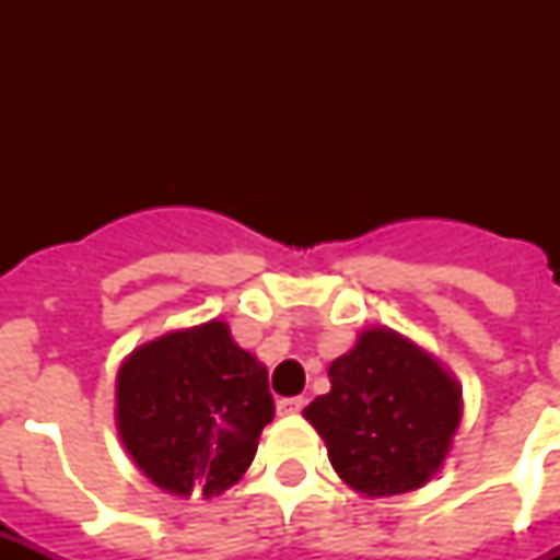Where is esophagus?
I'll list each match as a JSON object with an SVG mask.
<instances>
[{"mask_svg": "<svg viewBox=\"0 0 560 560\" xmlns=\"http://www.w3.org/2000/svg\"><path fill=\"white\" fill-rule=\"evenodd\" d=\"M307 400L302 398V395H293V398H281L279 400V416H296V412H302L305 409Z\"/></svg>", "mask_w": 560, "mask_h": 560, "instance_id": "34e87169", "label": "esophagus"}]
</instances>
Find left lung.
I'll use <instances>...</instances> for the list:
<instances>
[{"label": "left lung", "instance_id": "8db88e82", "mask_svg": "<svg viewBox=\"0 0 560 560\" xmlns=\"http://www.w3.org/2000/svg\"><path fill=\"white\" fill-rule=\"evenodd\" d=\"M331 392L305 407L334 470L366 497L416 491L442 468L462 392L430 354L372 328L328 369Z\"/></svg>", "mask_w": 560, "mask_h": 560}]
</instances>
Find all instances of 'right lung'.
I'll return each instance as SVG.
<instances>
[{"label": "right lung", "mask_w": 560, "mask_h": 560, "mask_svg": "<svg viewBox=\"0 0 560 560\" xmlns=\"http://www.w3.org/2000/svg\"><path fill=\"white\" fill-rule=\"evenodd\" d=\"M267 369L223 323L165 334L118 369L116 421L144 477L171 494H223L272 421Z\"/></svg>", "instance_id": "right-lung-1"}]
</instances>
